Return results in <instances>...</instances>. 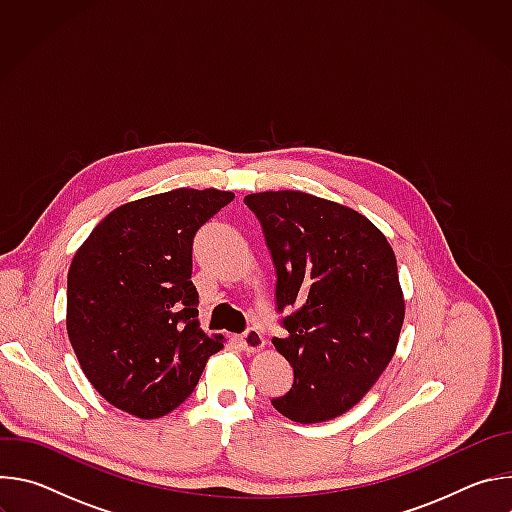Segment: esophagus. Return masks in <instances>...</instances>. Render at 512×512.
I'll return each mask as SVG.
<instances>
[{
    "label": "esophagus",
    "mask_w": 512,
    "mask_h": 512,
    "mask_svg": "<svg viewBox=\"0 0 512 512\" xmlns=\"http://www.w3.org/2000/svg\"><path fill=\"white\" fill-rule=\"evenodd\" d=\"M239 342H241V346H243L247 352H259V350L265 348V338H263L261 332L255 330V328H249L247 332H243V334L239 336Z\"/></svg>",
    "instance_id": "1"
}]
</instances>
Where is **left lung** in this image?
<instances>
[{"mask_svg": "<svg viewBox=\"0 0 512 512\" xmlns=\"http://www.w3.org/2000/svg\"><path fill=\"white\" fill-rule=\"evenodd\" d=\"M245 204L277 269V310H291L273 346L294 385L271 403L298 423L334 419L369 393L397 350L405 300L393 247L364 214L308 192H257Z\"/></svg>", "mask_w": 512, "mask_h": 512, "instance_id": "left-lung-1", "label": "left lung"}]
</instances>
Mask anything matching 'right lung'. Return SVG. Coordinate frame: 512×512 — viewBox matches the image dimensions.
Segmentation results:
<instances>
[{"label":"right lung","mask_w":512,"mask_h":512,"mask_svg":"<svg viewBox=\"0 0 512 512\" xmlns=\"http://www.w3.org/2000/svg\"><path fill=\"white\" fill-rule=\"evenodd\" d=\"M235 198L178 188L111 210L72 257L66 330L89 383L141 419L174 411L223 348L198 322L196 231Z\"/></svg>","instance_id":"1"}]
</instances>
